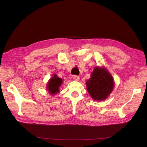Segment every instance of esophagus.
<instances>
[{"label": "esophagus", "instance_id": "34e87169", "mask_svg": "<svg viewBox=\"0 0 147 147\" xmlns=\"http://www.w3.org/2000/svg\"><path fill=\"white\" fill-rule=\"evenodd\" d=\"M73 79L75 81H79L80 80V77L78 76H77V75H74Z\"/></svg>", "mask_w": 147, "mask_h": 147}]
</instances>
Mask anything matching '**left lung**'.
Masks as SVG:
<instances>
[{"instance_id":"obj_1","label":"left lung","mask_w":147,"mask_h":147,"mask_svg":"<svg viewBox=\"0 0 147 147\" xmlns=\"http://www.w3.org/2000/svg\"><path fill=\"white\" fill-rule=\"evenodd\" d=\"M87 90L95 100H104L113 91L114 81L105 67H96L86 83Z\"/></svg>"}]
</instances>
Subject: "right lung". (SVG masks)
Segmentation results:
<instances>
[{
	"label": "right lung",
	"mask_w": 147,
	"mask_h": 147,
	"mask_svg": "<svg viewBox=\"0 0 147 147\" xmlns=\"http://www.w3.org/2000/svg\"><path fill=\"white\" fill-rule=\"evenodd\" d=\"M63 83V80L57 77L56 74L53 75V76L48 82L47 90L50 94L54 95L59 92V87Z\"/></svg>",
	"instance_id": "1"
}]
</instances>
